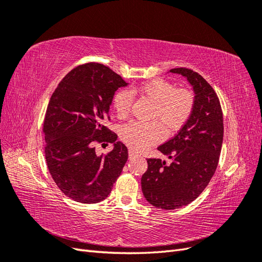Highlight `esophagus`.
I'll return each instance as SVG.
<instances>
[{"label": "esophagus", "mask_w": 262, "mask_h": 262, "mask_svg": "<svg viewBox=\"0 0 262 262\" xmlns=\"http://www.w3.org/2000/svg\"><path fill=\"white\" fill-rule=\"evenodd\" d=\"M137 156H138V154L134 152V150H132V149L129 150V158H133V157H137Z\"/></svg>", "instance_id": "34e87169"}]
</instances>
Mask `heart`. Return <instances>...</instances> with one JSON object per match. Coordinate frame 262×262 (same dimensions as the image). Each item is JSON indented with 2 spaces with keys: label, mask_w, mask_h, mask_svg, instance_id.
<instances>
[{
  "label": "heart",
  "mask_w": 262,
  "mask_h": 262,
  "mask_svg": "<svg viewBox=\"0 0 262 262\" xmlns=\"http://www.w3.org/2000/svg\"><path fill=\"white\" fill-rule=\"evenodd\" d=\"M136 93L154 102L150 119L157 121L149 123L133 121L122 126L121 139L133 149H144L162 141L165 134L163 125L169 134L179 131L193 113L194 95L191 91L184 87H175L172 83L163 78H154L137 89L131 91L123 89L116 93L113 105L118 116L126 117L130 114L133 94Z\"/></svg>",
  "instance_id": "b5f03b06"
}]
</instances>
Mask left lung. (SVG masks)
<instances>
[{
	"label": "left lung",
	"mask_w": 262,
	"mask_h": 262,
	"mask_svg": "<svg viewBox=\"0 0 262 262\" xmlns=\"http://www.w3.org/2000/svg\"><path fill=\"white\" fill-rule=\"evenodd\" d=\"M170 72L187 77L195 96L187 123L158 146L171 163L147 158V170L141 178L145 199L163 210L185 207L201 194L216 170L224 134L223 113L212 86L190 69H171Z\"/></svg>",
	"instance_id": "obj_1"
}]
</instances>
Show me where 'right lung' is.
I'll use <instances>...</instances> for the list:
<instances>
[{"instance_id":"right-lung-1","label":"right lung","mask_w":262,"mask_h":262,"mask_svg":"<svg viewBox=\"0 0 262 262\" xmlns=\"http://www.w3.org/2000/svg\"><path fill=\"white\" fill-rule=\"evenodd\" d=\"M122 77L96 62L78 66L53 92L43 120L45 154L50 175L61 191L81 203H98L112 192L128 160V148L105 125ZM95 143H114L97 156Z\"/></svg>"}]
</instances>
